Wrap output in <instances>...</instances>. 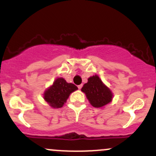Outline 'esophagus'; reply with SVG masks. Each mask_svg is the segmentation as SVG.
<instances>
[{"mask_svg":"<svg viewBox=\"0 0 156 156\" xmlns=\"http://www.w3.org/2000/svg\"><path fill=\"white\" fill-rule=\"evenodd\" d=\"M78 89H79V90H81V87H82V84H80V85H78Z\"/></svg>","mask_w":156,"mask_h":156,"instance_id":"esophagus-1","label":"esophagus"}]
</instances>
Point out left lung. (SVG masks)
Masks as SVG:
<instances>
[{
  "label": "left lung",
  "mask_w": 156,
  "mask_h": 156,
  "mask_svg": "<svg viewBox=\"0 0 156 156\" xmlns=\"http://www.w3.org/2000/svg\"><path fill=\"white\" fill-rule=\"evenodd\" d=\"M81 91L86 94L87 100L94 107H102L111 102L113 94L111 90L102 82L98 75H94L87 79Z\"/></svg>",
  "instance_id": "left-lung-1"
}]
</instances>
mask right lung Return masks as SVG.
<instances>
[{
	"label": "right lung",
	"instance_id": "1",
	"mask_svg": "<svg viewBox=\"0 0 156 156\" xmlns=\"http://www.w3.org/2000/svg\"><path fill=\"white\" fill-rule=\"evenodd\" d=\"M77 89L78 87L74 84L66 82L64 78H58L44 92L43 98L50 107L60 108L66 102L70 94Z\"/></svg>",
	"mask_w": 156,
	"mask_h": 156
}]
</instances>
